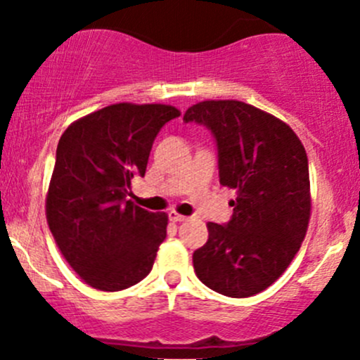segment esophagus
Instances as JSON below:
<instances>
[{"instance_id": "obj_1", "label": "esophagus", "mask_w": 360, "mask_h": 360, "mask_svg": "<svg viewBox=\"0 0 360 360\" xmlns=\"http://www.w3.org/2000/svg\"><path fill=\"white\" fill-rule=\"evenodd\" d=\"M169 218L172 221H184V220H188V218L184 217V214H179V213H177V211H174V210L169 213Z\"/></svg>"}]
</instances>
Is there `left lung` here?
Segmentation results:
<instances>
[{
  "label": "left lung",
  "instance_id": "left-lung-1",
  "mask_svg": "<svg viewBox=\"0 0 360 360\" xmlns=\"http://www.w3.org/2000/svg\"><path fill=\"white\" fill-rule=\"evenodd\" d=\"M184 122L211 129L220 184L236 190L227 226L207 224L193 268L210 290L247 298L281 277L307 233L311 184L304 146L277 117L241 101H202Z\"/></svg>",
  "mask_w": 360,
  "mask_h": 360
}]
</instances>
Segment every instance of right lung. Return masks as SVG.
Returning a JSON list of instances; mask_svg holds the SVG:
<instances>
[{"instance_id":"right-lung-1","label":"right lung","mask_w":360,"mask_h":360,"mask_svg":"<svg viewBox=\"0 0 360 360\" xmlns=\"http://www.w3.org/2000/svg\"><path fill=\"white\" fill-rule=\"evenodd\" d=\"M179 115L169 104L117 103L62 134L46 218L62 256L89 286L120 291L149 275L169 217L126 197L131 179L146 176L156 134Z\"/></svg>"}]
</instances>
